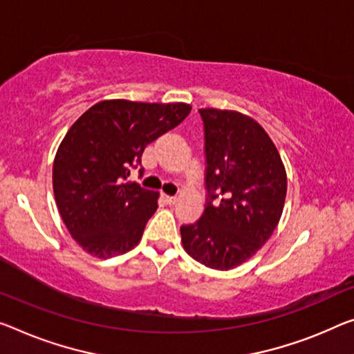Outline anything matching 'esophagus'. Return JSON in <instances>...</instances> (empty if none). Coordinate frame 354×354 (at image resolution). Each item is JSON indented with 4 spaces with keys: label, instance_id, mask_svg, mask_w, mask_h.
<instances>
[{
    "label": "esophagus",
    "instance_id": "1",
    "mask_svg": "<svg viewBox=\"0 0 354 354\" xmlns=\"http://www.w3.org/2000/svg\"><path fill=\"white\" fill-rule=\"evenodd\" d=\"M162 199L166 201V204H176L177 203V196H169V194H162Z\"/></svg>",
    "mask_w": 354,
    "mask_h": 354
}]
</instances>
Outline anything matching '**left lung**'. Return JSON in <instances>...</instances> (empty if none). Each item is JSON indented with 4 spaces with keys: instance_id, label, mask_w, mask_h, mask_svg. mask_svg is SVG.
<instances>
[{
    "instance_id": "left-lung-1",
    "label": "left lung",
    "mask_w": 354,
    "mask_h": 354,
    "mask_svg": "<svg viewBox=\"0 0 354 354\" xmlns=\"http://www.w3.org/2000/svg\"><path fill=\"white\" fill-rule=\"evenodd\" d=\"M199 112L209 201L199 221L180 227L182 243L205 268L230 270L252 258L275 231L283 214L286 171L275 144L254 118L227 109Z\"/></svg>"
}]
</instances>
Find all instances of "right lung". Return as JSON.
Wrapping results in <instances>:
<instances>
[{"instance_id":"add662e5","label":"right lung","mask_w":354,"mask_h":354,"mask_svg":"<svg viewBox=\"0 0 354 354\" xmlns=\"http://www.w3.org/2000/svg\"><path fill=\"white\" fill-rule=\"evenodd\" d=\"M189 111L187 102L104 100L68 129L53 160V194L64 226L91 257H117L140 242L160 193L127 182L129 169Z\"/></svg>"}]
</instances>
